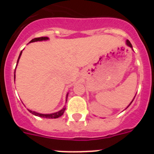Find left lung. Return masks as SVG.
<instances>
[{"label":"left lung","mask_w":154,"mask_h":154,"mask_svg":"<svg viewBox=\"0 0 154 154\" xmlns=\"http://www.w3.org/2000/svg\"><path fill=\"white\" fill-rule=\"evenodd\" d=\"M126 44H127V45H128V46H130V48H133V47H132V45H131V43H130V41H129V40H127V41H126ZM134 98H135V97H134ZM133 101H132L131 103H130V104H131V103H133ZM130 104L129 105V106H127V108H128V107H129V106H130Z\"/></svg>","instance_id":"left-lung-1"}]
</instances>
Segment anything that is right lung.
Wrapping results in <instances>:
<instances>
[{"label": "right lung", "instance_id": "1", "mask_svg": "<svg viewBox=\"0 0 154 154\" xmlns=\"http://www.w3.org/2000/svg\"><path fill=\"white\" fill-rule=\"evenodd\" d=\"M47 39H48V38H47V37H40V38H35L32 39V40H31L30 42H38V41L47 40ZM21 53H22V51H21V53H20V55H19V57H18V59H17V62H18L19 58H20V57H21ZM14 78L15 79V75H14ZM66 101H67V100H66ZM65 108L62 109V110H60L59 112H55V113H51V114H42V113H38V112H35V111H31V110H29V109H28V111H29V112H31V113L33 114V115L38 116H40V117L47 118V119H56V118L60 117L61 116L63 115L64 112H65Z\"/></svg>", "mask_w": 154, "mask_h": 154}]
</instances>
